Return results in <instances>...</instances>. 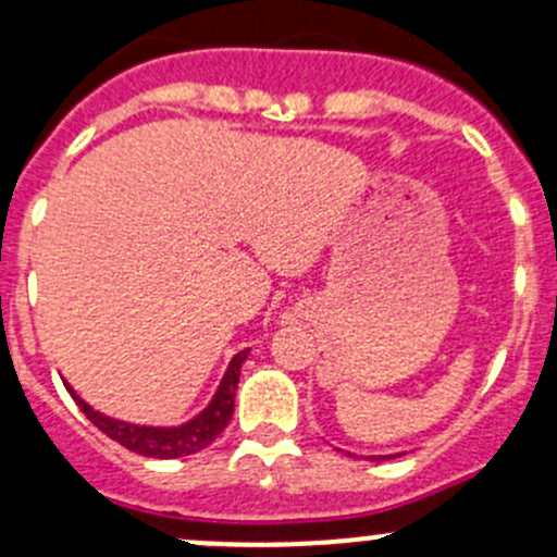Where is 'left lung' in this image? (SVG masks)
<instances>
[{
    "label": "left lung",
    "instance_id": "left-lung-1",
    "mask_svg": "<svg viewBox=\"0 0 557 557\" xmlns=\"http://www.w3.org/2000/svg\"><path fill=\"white\" fill-rule=\"evenodd\" d=\"M404 453H393V455H369L372 460H385V458H401Z\"/></svg>",
    "mask_w": 557,
    "mask_h": 557
}]
</instances>
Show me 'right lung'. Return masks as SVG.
<instances>
[{
    "mask_svg": "<svg viewBox=\"0 0 557 557\" xmlns=\"http://www.w3.org/2000/svg\"><path fill=\"white\" fill-rule=\"evenodd\" d=\"M247 352H250V347H247V350H239L237 356L232 358V363H228L226 374H223L212 401L207 404L196 418H190L188 423L183 425H137L126 423V420L107 418V414L97 412L91 404L83 401V398L72 391L70 383L64 385L66 391H70V396L75 398L77 407H81V412L86 414L102 434L115 440L117 445H123L126 450L145 455V458H185V455H194L205 450L207 445H212L215 436L221 434L228 425V420H232L234 396H237L239 385V369H243V363L247 361Z\"/></svg>",
    "mask_w": 557,
    "mask_h": 557,
    "instance_id": "obj_1",
    "label": "right lung"
}]
</instances>
